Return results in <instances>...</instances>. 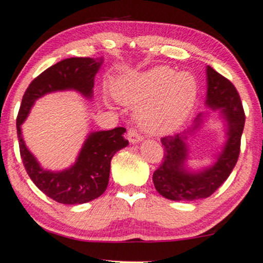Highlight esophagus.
I'll list each match as a JSON object with an SVG mask.
<instances>
[{
	"mask_svg": "<svg viewBox=\"0 0 263 263\" xmlns=\"http://www.w3.org/2000/svg\"><path fill=\"white\" fill-rule=\"evenodd\" d=\"M127 138H128V141L131 143H134V144H135V143H138V142L143 141V136L139 134L137 128H134V127L128 128Z\"/></svg>",
	"mask_w": 263,
	"mask_h": 263,
	"instance_id": "esophagus-1",
	"label": "esophagus"
}]
</instances>
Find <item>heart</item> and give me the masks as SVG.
I'll use <instances>...</instances> for the list:
<instances>
[{"instance_id":"obj_1","label":"heart","mask_w":263,"mask_h":263,"mask_svg":"<svg viewBox=\"0 0 263 263\" xmlns=\"http://www.w3.org/2000/svg\"><path fill=\"white\" fill-rule=\"evenodd\" d=\"M114 92L125 104L142 105L139 120L148 132L167 134L179 127L191 114L198 85L187 71L176 74L168 66H156L116 82Z\"/></svg>"}]
</instances>
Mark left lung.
I'll use <instances>...</instances> for the list:
<instances>
[{
  "label": "left lung",
  "mask_w": 263,
  "mask_h": 263,
  "mask_svg": "<svg viewBox=\"0 0 263 263\" xmlns=\"http://www.w3.org/2000/svg\"><path fill=\"white\" fill-rule=\"evenodd\" d=\"M208 95L206 104L212 109H221L228 125V141L217 161L199 174H189L184 170L187 147L184 139L192 131L184 134L165 136L162 162L153 174L155 189L170 200H198L210 197L229 177L240 154V139L245 124V112L240 96L234 85L211 66L206 69ZM201 115L195 119L194 128L199 127Z\"/></svg>",
  "instance_id": "1"
}]
</instances>
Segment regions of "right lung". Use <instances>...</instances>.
Wrapping results in <instances>:
<instances>
[{"label": "right lung", "instance_id": "add662e5", "mask_svg": "<svg viewBox=\"0 0 263 263\" xmlns=\"http://www.w3.org/2000/svg\"><path fill=\"white\" fill-rule=\"evenodd\" d=\"M102 59L88 57L68 58L49 66L35 78L23 96L16 116L19 151L26 172L42 193L61 204H84L101 197L108 187L110 161L118 151L128 144L124 138L125 127L93 132L86 139L75 165L62 172L46 171L26 148L21 125L35 101L43 95L62 89H76L85 97H92L95 75Z\"/></svg>", "mask_w": 263, "mask_h": 263}]
</instances>
